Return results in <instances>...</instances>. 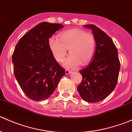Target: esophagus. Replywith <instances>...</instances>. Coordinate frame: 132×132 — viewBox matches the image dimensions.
Wrapping results in <instances>:
<instances>
[{
  "label": "esophagus",
  "instance_id": "esophagus-1",
  "mask_svg": "<svg viewBox=\"0 0 132 132\" xmlns=\"http://www.w3.org/2000/svg\"><path fill=\"white\" fill-rule=\"evenodd\" d=\"M65 73H66V75H68V74L71 73V71H70V70H66V71H65Z\"/></svg>",
  "mask_w": 132,
  "mask_h": 132
}]
</instances>
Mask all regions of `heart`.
Returning a JSON list of instances; mask_svg holds the SVG:
<instances>
[{"instance_id":"heart-1","label":"heart","mask_w":132,"mask_h":132,"mask_svg":"<svg viewBox=\"0 0 132 132\" xmlns=\"http://www.w3.org/2000/svg\"><path fill=\"white\" fill-rule=\"evenodd\" d=\"M48 45L58 62H62L67 54L70 55L64 62L67 68H75L88 63L93 58L96 46L94 37L91 33L81 29H73L59 34V39L55 37L49 38Z\"/></svg>"}]
</instances>
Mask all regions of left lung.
<instances>
[{
  "instance_id": "obj_1",
  "label": "left lung",
  "mask_w": 132,
  "mask_h": 132,
  "mask_svg": "<svg viewBox=\"0 0 132 132\" xmlns=\"http://www.w3.org/2000/svg\"><path fill=\"white\" fill-rule=\"evenodd\" d=\"M84 27L92 29L96 45L92 62L79 71L82 80L77 90L84 100L94 103L104 100L114 91L120 62L116 46L105 32L94 25Z\"/></svg>"
}]
</instances>
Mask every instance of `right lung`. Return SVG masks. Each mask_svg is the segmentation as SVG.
<instances>
[{"instance_id":"add662e5","label":"right lung","mask_w":132,"mask_h":132,"mask_svg":"<svg viewBox=\"0 0 132 132\" xmlns=\"http://www.w3.org/2000/svg\"><path fill=\"white\" fill-rule=\"evenodd\" d=\"M63 25L42 22L21 38L12 55L13 70L23 93L30 99L42 101L55 91L65 75L54 59L49 38Z\"/></svg>"}]
</instances>
